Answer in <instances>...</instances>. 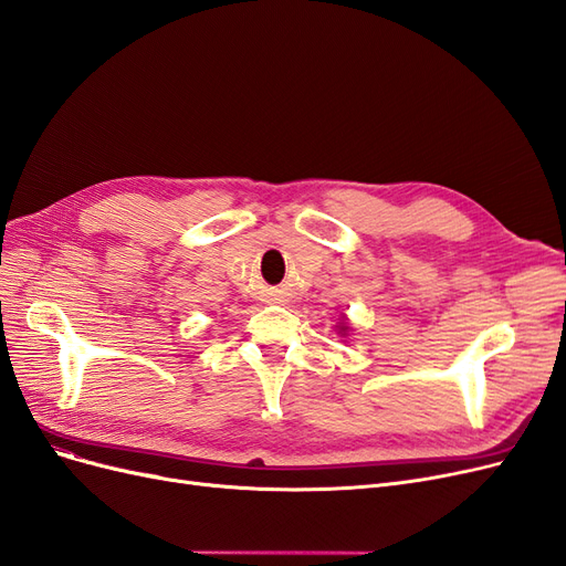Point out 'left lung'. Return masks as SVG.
Wrapping results in <instances>:
<instances>
[{
	"label": "left lung",
	"instance_id": "8db88e82",
	"mask_svg": "<svg viewBox=\"0 0 566 566\" xmlns=\"http://www.w3.org/2000/svg\"><path fill=\"white\" fill-rule=\"evenodd\" d=\"M339 329H342V333H346V325H342V327H339Z\"/></svg>",
	"mask_w": 566,
	"mask_h": 566
}]
</instances>
